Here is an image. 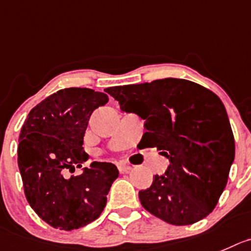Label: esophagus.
<instances>
[{
  "mask_svg": "<svg viewBox=\"0 0 251 251\" xmlns=\"http://www.w3.org/2000/svg\"><path fill=\"white\" fill-rule=\"evenodd\" d=\"M117 168H118L119 173H121V174L129 173V171L132 170V166L127 165V164H124V163H118V164H117Z\"/></svg>",
  "mask_w": 251,
  "mask_h": 251,
  "instance_id": "obj_1",
  "label": "esophagus"
}]
</instances>
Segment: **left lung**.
<instances>
[{"label":"left lung","instance_id":"left-lung-1","mask_svg":"<svg viewBox=\"0 0 251 251\" xmlns=\"http://www.w3.org/2000/svg\"><path fill=\"white\" fill-rule=\"evenodd\" d=\"M104 91L126 112L145 121L142 140L169 159L165 175L139 191L142 206L174 226L208 216L228 182L235 144L226 111L216 94L192 81L163 78Z\"/></svg>","mask_w":251,"mask_h":251}]
</instances>
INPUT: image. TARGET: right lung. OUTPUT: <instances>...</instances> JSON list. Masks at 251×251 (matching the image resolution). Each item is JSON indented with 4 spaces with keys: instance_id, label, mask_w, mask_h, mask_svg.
<instances>
[{
    "instance_id": "right-lung-1",
    "label": "right lung",
    "mask_w": 251,
    "mask_h": 251,
    "mask_svg": "<svg viewBox=\"0 0 251 251\" xmlns=\"http://www.w3.org/2000/svg\"><path fill=\"white\" fill-rule=\"evenodd\" d=\"M108 96L91 88L59 90L28 114L20 134L18 168L28 203L52 228L73 230L100 217L109 188L118 177L111 163L94 161L69 176L88 159L83 135L92 112Z\"/></svg>"
}]
</instances>
